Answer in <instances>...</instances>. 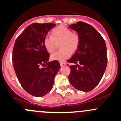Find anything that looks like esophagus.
<instances>
[{
    "mask_svg": "<svg viewBox=\"0 0 121 121\" xmlns=\"http://www.w3.org/2000/svg\"><path fill=\"white\" fill-rule=\"evenodd\" d=\"M60 64L61 67H64V66H65L66 65L65 63H64V62H60Z\"/></svg>",
    "mask_w": 121,
    "mask_h": 121,
    "instance_id": "1",
    "label": "esophagus"
}]
</instances>
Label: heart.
Instances as JSON below:
<instances>
[{
	"mask_svg": "<svg viewBox=\"0 0 121 121\" xmlns=\"http://www.w3.org/2000/svg\"><path fill=\"white\" fill-rule=\"evenodd\" d=\"M43 43L49 53H52L56 48L57 43H61L60 48L61 50L53 53L50 58L52 60L62 62L71 56V52L73 53L78 49L80 38L69 28L61 25L53 30L52 36L48 35L45 36Z\"/></svg>",
	"mask_w": 121,
	"mask_h": 121,
	"instance_id": "b5f03b06",
	"label": "heart"
}]
</instances>
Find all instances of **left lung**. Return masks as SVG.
Segmentation results:
<instances>
[{
	"label": "left lung",
	"mask_w": 121,
	"mask_h": 121,
	"mask_svg": "<svg viewBox=\"0 0 121 121\" xmlns=\"http://www.w3.org/2000/svg\"><path fill=\"white\" fill-rule=\"evenodd\" d=\"M69 28L77 32L80 44L68 60L73 64L69 65L71 72L68 79L75 88L87 92L99 84L106 69V44L101 35L89 24L78 22L69 25Z\"/></svg>",
	"instance_id": "left-lung-1"
}]
</instances>
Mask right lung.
I'll return each instance as SVG.
<instances>
[{
    "instance_id": "1",
    "label": "right lung",
    "mask_w": 121,
    "mask_h": 121,
    "mask_svg": "<svg viewBox=\"0 0 121 121\" xmlns=\"http://www.w3.org/2000/svg\"><path fill=\"white\" fill-rule=\"evenodd\" d=\"M56 24L34 23L17 38L13 50V64L16 75L26 92L36 97L45 96L52 90L59 71L58 61L48 62L50 54L44 39ZM46 63L47 65L42 67Z\"/></svg>"
}]
</instances>
